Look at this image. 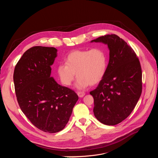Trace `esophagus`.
<instances>
[{
	"instance_id": "esophagus-1",
	"label": "esophagus",
	"mask_w": 158,
	"mask_h": 158,
	"mask_svg": "<svg viewBox=\"0 0 158 158\" xmlns=\"http://www.w3.org/2000/svg\"><path fill=\"white\" fill-rule=\"evenodd\" d=\"M77 95L79 96V98H82L85 95L84 92H77Z\"/></svg>"
}]
</instances>
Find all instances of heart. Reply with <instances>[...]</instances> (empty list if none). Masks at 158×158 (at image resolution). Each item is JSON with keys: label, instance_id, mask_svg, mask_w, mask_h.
<instances>
[{"label": "heart", "instance_id": "1", "mask_svg": "<svg viewBox=\"0 0 158 158\" xmlns=\"http://www.w3.org/2000/svg\"><path fill=\"white\" fill-rule=\"evenodd\" d=\"M107 65V54L102 48L75 50L66 56L65 64L57 66V74L63 85L70 86L76 73V87L81 89L99 83L106 74Z\"/></svg>", "mask_w": 158, "mask_h": 158}]
</instances>
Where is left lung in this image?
Wrapping results in <instances>:
<instances>
[{"label":"left lung","mask_w":158,"mask_h":158,"mask_svg":"<svg viewBox=\"0 0 158 158\" xmlns=\"http://www.w3.org/2000/svg\"><path fill=\"white\" fill-rule=\"evenodd\" d=\"M91 42H103L109 49L107 71L99 85L90 92L94 114L104 124L114 126L126 119L142 93V70L132 48L119 36L107 34Z\"/></svg>","instance_id":"left-lung-1"}]
</instances>
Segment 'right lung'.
<instances>
[{
    "label": "right lung",
    "mask_w": 158,
    "mask_h": 158,
    "mask_svg": "<svg viewBox=\"0 0 158 158\" xmlns=\"http://www.w3.org/2000/svg\"><path fill=\"white\" fill-rule=\"evenodd\" d=\"M57 51L43 46L29 49L17 63L13 76L22 111L34 126L49 133L65 127L79 99L73 90L59 85L51 76Z\"/></svg>",
    "instance_id": "1"
}]
</instances>
